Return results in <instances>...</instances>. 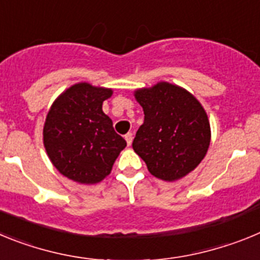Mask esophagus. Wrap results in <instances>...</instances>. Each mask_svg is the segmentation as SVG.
<instances>
[{"mask_svg":"<svg viewBox=\"0 0 260 260\" xmlns=\"http://www.w3.org/2000/svg\"><path fill=\"white\" fill-rule=\"evenodd\" d=\"M125 139H126V142H127V146H132V143H133V134H132V133H127V134L125 135Z\"/></svg>","mask_w":260,"mask_h":260,"instance_id":"esophagus-1","label":"esophagus"}]
</instances>
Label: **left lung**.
Masks as SVG:
<instances>
[{
  "instance_id": "obj_1",
  "label": "left lung",
  "mask_w": 260,
  "mask_h": 260,
  "mask_svg": "<svg viewBox=\"0 0 260 260\" xmlns=\"http://www.w3.org/2000/svg\"><path fill=\"white\" fill-rule=\"evenodd\" d=\"M144 112L133 148L148 172L168 182L181 180L201 164L211 142L208 116L187 89L168 82L134 91Z\"/></svg>"
}]
</instances>
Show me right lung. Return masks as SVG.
<instances>
[{
	"label": "right lung",
	"mask_w": 260,
	"mask_h": 260,
	"mask_svg": "<svg viewBox=\"0 0 260 260\" xmlns=\"http://www.w3.org/2000/svg\"><path fill=\"white\" fill-rule=\"evenodd\" d=\"M113 89L75 83L53 102L45 118V151L62 176L83 185L103 181L112 172L126 141L117 134L103 103Z\"/></svg>",
	"instance_id": "obj_1"
}]
</instances>
